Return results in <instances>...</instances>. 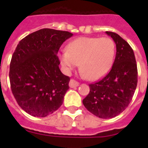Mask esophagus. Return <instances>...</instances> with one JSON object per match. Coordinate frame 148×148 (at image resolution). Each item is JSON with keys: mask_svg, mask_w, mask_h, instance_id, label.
I'll use <instances>...</instances> for the list:
<instances>
[{"mask_svg": "<svg viewBox=\"0 0 148 148\" xmlns=\"http://www.w3.org/2000/svg\"><path fill=\"white\" fill-rule=\"evenodd\" d=\"M69 86H70V88H76V87H78L79 86V83L77 82V81H75V80H74V79H71L69 82Z\"/></svg>", "mask_w": 148, "mask_h": 148, "instance_id": "obj_1", "label": "esophagus"}]
</instances>
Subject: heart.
I'll use <instances>...</instances> for the list:
<instances>
[{
	"mask_svg": "<svg viewBox=\"0 0 148 148\" xmlns=\"http://www.w3.org/2000/svg\"><path fill=\"white\" fill-rule=\"evenodd\" d=\"M114 54L115 45L110 38L82 37L70 43L67 52L60 54V60L67 73L79 64L81 74L90 81H95L108 73Z\"/></svg>",
	"mask_w": 148,
	"mask_h": 148,
	"instance_id": "1",
	"label": "heart"
}]
</instances>
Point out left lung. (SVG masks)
Returning <instances> with one entry per match:
<instances>
[{
  "mask_svg": "<svg viewBox=\"0 0 148 148\" xmlns=\"http://www.w3.org/2000/svg\"><path fill=\"white\" fill-rule=\"evenodd\" d=\"M116 45V56L110 72L101 81L90 84L83 100L88 110L109 119L123 112L132 100L138 84V68L133 49L117 34L106 31Z\"/></svg>",
  "mask_w": 148,
  "mask_h": 148,
  "instance_id": "obj_1",
  "label": "left lung"
}]
</instances>
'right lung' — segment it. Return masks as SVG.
<instances>
[{
    "mask_svg": "<svg viewBox=\"0 0 148 148\" xmlns=\"http://www.w3.org/2000/svg\"><path fill=\"white\" fill-rule=\"evenodd\" d=\"M73 36L68 31L40 29L23 38L10 60V88L18 105L31 116L45 117L63 103L70 77L59 68L58 52Z\"/></svg>",
    "mask_w": 148,
    "mask_h": 148,
    "instance_id": "right-lung-1",
    "label": "right lung"
}]
</instances>
